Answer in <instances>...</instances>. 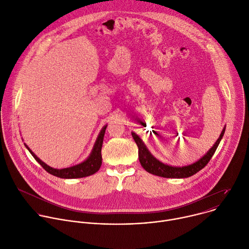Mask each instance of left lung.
Here are the masks:
<instances>
[{
	"instance_id": "obj_1",
	"label": "left lung",
	"mask_w": 249,
	"mask_h": 249,
	"mask_svg": "<svg viewBox=\"0 0 249 249\" xmlns=\"http://www.w3.org/2000/svg\"><path fill=\"white\" fill-rule=\"evenodd\" d=\"M225 130H226V127H224L222 133H220L219 137L213 144V146L201 159H199L195 163L186 165V166H182V167L171 166V165H167L159 161L149 152L146 145L144 144V142L142 141V139L139 135L134 132H131V135L133 137L135 143L137 144V147H139V158H140L142 166L148 173H151L153 175L160 176L163 178H188L192 175L196 174L200 170H202L209 163L213 153L215 152L220 141L223 139Z\"/></svg>"
}]
</instances>
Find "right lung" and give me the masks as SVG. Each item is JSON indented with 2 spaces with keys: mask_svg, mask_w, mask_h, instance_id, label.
Returning a JSON list of instances; mask_svg holds the SVG:
<instances>
[{
  "mask_svg": "<svg viewBox=\"0 0 249 249\" xmlns=\"http://www.w3.org/2000/svg\"><path fill=\"white\" fill-rule=\"evenodd\" d=\"M106 128H107V125H105L101 129L90 156L85 161H83L82 163L77 164V165H75V166H72V167H68V168L56 169V168H52V167L48 166L47 164H45L43 161H41L30 149L29 146H27L26 144H24V145L27 148V150H29L31 152V154L34 156V158L41 165L43 169L45 171H47L49 174H51L53 176L59 177V178H63V179L83 178V177H87V176L95 174L101 167V165H102V154H101V152H102V145H103V141H104V135H105Z\"/></svg>",
  "mask_w": 249,
  "mask_h": 249,
  "instance_id": "obj_1",
  "label": "right lung"
}]
</instances>
